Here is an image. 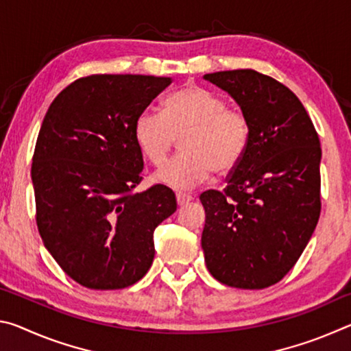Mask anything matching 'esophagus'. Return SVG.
Here are the masks:
<instances>
[{"label":"esophagus","instance_id":"34e87169","mask_svg":"<svg viewBox=\"0 0 351 351\" xmlns=\"http://www.w3.org/2000/svg\"><path fill=\"white\" fill-rule=\"evenodd\" d=\"M192 199H193V197H192V195H189V193H182V192H178L176 193V203L180 204V206L187 204Z\"/></svg>","mask_w":351,"mask_h":351}]
</instances>
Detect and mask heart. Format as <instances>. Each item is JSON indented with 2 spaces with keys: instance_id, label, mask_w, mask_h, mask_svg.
<instances>
[{
  "instance_id": "1",
  "label": "heart",
  "mask_w": 351,
  "mask_h": 351,
  "mask_svg": "<svg viewBox=\"0 0 351 351\" xmlns=\"http://www.w3.org/2000/svg\"><path fill=\"white\" fill-rule=\"evenodd\" d=\"M142 158L159 167L181 139L182 153L164 165L156 181L190 189L213 171L228 175L241 164L251 141L247 116L199 85H186L164 100L162 114L142 111L133 125Z\"/></svg>"
}]
</instances>
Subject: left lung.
Listing matches in <instances>:
<instances>
[{"label": "left lung", "mask_w": 351, "mask_h": 351, "mask_svg": "<svg viewBox=\"0 0 351 351\" xmlns=\"http://www.w3.org/2000/svg\"><path fill=\"white\" fill-rule=\"evenodd\" d=\"M247 116L251 141L226 187L199 195L210 274L228 287L263 289L293 269L320 215V141L295 94L254 69L204 75Z\"/></svg>", "instance_id": "left-lung-1"}]
</instances>
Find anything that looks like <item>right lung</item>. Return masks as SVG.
<instances>
[{
	"label": "right lung",
	"mask_w": 351,
	"mask_h": 351,
	"mask_svg": "<svg viewBox=\"0 0 351 351\" xmlns=\"http://www.w3.org/2000/svg\"><path fill=\"white\" fill-rule=\"evenodd\" d=\"M171 83L169 77L93 74L51 104L32 156L35 219L47 251L90 289L139 282L154 257L153 232L176 210L162 184L136 193L144 159L136 117Z\"/></svg>",
	"instance_id": "add662e5"
}]
</instances>
